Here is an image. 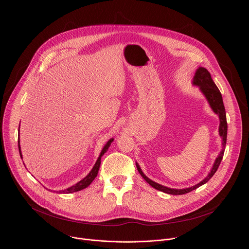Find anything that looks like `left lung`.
I'll return each mask as SVG.
<instances>
[{
  "instance_id": "left-lung-1",
  "label": "left lung",
  "mask_w": 249,
  "mask_h": 249,
  "mask_svg": "<svg viewBox=\"0 0 249 249\" xmlns=\"http://www.w3.org/2000/svg\"><path fill=\"white\" fill-rule=\"evenodd\" d=\"M192 85L195 87H198L200 91L204 94V96L206 97L210 107L212 108V110L214 111V113H216L219 116L220 119V126H219V134L222 137V146L223 149L220 152V154L218 155V157L215 160L214 164L212 166L211 171L208 173V175L205 177V178L200 181L199 183L188 187V188H182V189H175V188H169L166 186H163L161 184H159L155 181H153L152 179H150L149 177H147L145 175V173L143 172V170L141 169L140 165L136 162V166L137 169L139 171V173L142 175V177L155 189L167 193V194H171V195H182V194H186L188 192L193 191L194 189L202 186L203 184L207 183L211 177L214 175L223 160V156H224V152H225V147L227 144V133H228V124H227V117H226V109H225V105L223 102V97L222 94L219 90V89L217 88L216 84L214 83V81L212 80L210 73L208 72V70L203 68V67H199L195 75L193 77V81H192Z\"/></svg>"
}]
</instances>
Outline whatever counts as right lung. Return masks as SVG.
Returning a JSON list of instances; mask_svg holds the SVG:
<instances>
[{"label":"right lung","mask_w":249,"mask_h":249,"mask_svg":"<svg viewBox=\"0 0 249 249\" xmlns=\"http://www.w3.org/2000/svg\"><path fill=\"white\" fill-rule=\"evenodd\" d=\"M19 131V130H18ZM113 138H111L107 143H106L103 147V149L101 150L100 154H99V157L97 158V160L95 161L93 167L91 168V170L89 171V173L85 177V178H83L81 181H79L78 183H76L75 185L71 186L67 189H64V190H59V191H54V192H57V193H64V194H69V193H73V192H77V191H80V190H83L85 188H87L93 180L95 177L97 176V173H98V169H99V166H100V163H101V157L107 152L108 148L110 147L111 143L113 142ZM18 150H19V155H20V158L22 160V155H21V151H20V145H19V140H18ZM24 164V163H23Z\"/></svg>","instance_id":"add662e5"}]
</instances>
